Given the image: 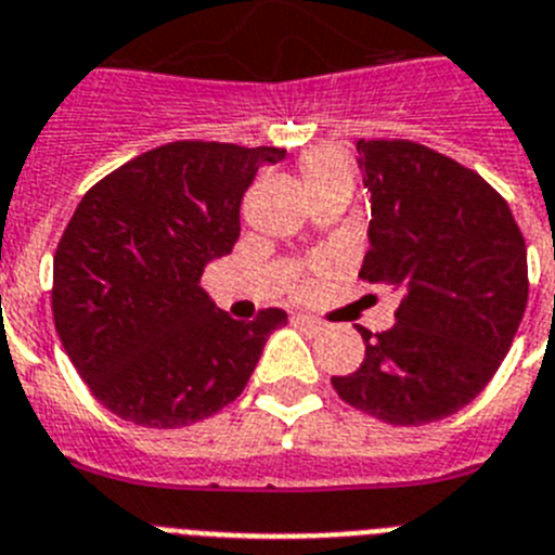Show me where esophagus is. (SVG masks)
Here are the masks:
<instances>
[{
	"instance_id": "obj_1",
	"label": "esophagus",
	"mask_w": 555,
	"mask_h": 555,
	"mask_svg": "<svg viewBox=\"0 0 555 555\" xmlns=\"http://www.w3.org/2000/svg\"><path fill=\"white\" fill-rule=\"evenodd\" d=\"M296 323L301 328H307V332H321V328L326 326L321 318H312V314H296Z\"/></svg>"
}]
</instances>
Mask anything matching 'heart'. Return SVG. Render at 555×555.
I'll return each mask as SVG.
<instances>
[{
    "label": "heart",
    "instance_id": "obj_1",
    "mask_svg": "<svg viewBox=\"0 0 555 555\" xmlns=\"http://www.w3.org/2000/svg\"><path fill=\"white\" fill-rule=\"evenodd\" d=\"M301 179L309 198L328 191H348L353 188V168L346 154L334 149H309L301 157Z\"/></svg>",
    "mask_w": 555,
    "mask_h": 555
}]
</instances>
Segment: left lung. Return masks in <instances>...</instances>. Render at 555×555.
<instances>
[{
    "mask_svg": "<svg viewBox=\"0 0 555 555\" xmlns=\"http://www.w3.org/2000/svg\"><path fill=\"white\" fill-rule=\"evenodd\" d=\"M371 191L359 279L403 293L396 326L359 328V371L332 376L348 406L387 426L459 412L495 376L528 304V257L506 198L414 141H357Z\"/></svg>",
    "mask_w": 555,
    "mask_h": 555,
    "instance_id": "obj_1",
    "label": "left lung"
}]
</instances>
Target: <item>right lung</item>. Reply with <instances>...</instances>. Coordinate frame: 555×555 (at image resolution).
I'll return each instance as SVG.
<instances>
[{
  "label": "right lung",
  "mask_w": 555,
  "mask_h": 555,
  "mask_svg": "<svg viewBox=\"0 0 555 555\" xmlns=\"http://www.w3.org/2000/svg\"><path fill=\"white\" fill-rule=\"evenodd\" d=\"M284 149L173 141L99 179L54 251L52 314L99 403L146 428L207 421L246 389L282 309L232 321L198 287L241 237L257 168Z\"/></svg>",
  "instance_id": "obj_1"
}]
</instances>
